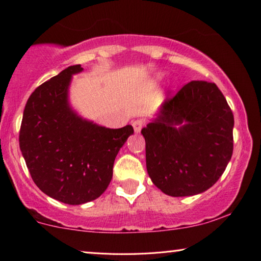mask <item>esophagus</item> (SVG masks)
<instances>
[{
    "mask_svg": "<svg viewBox=\"0 0 261 261\" xmlns=\"http://www.w3.org/2000/svg\"><path fill=\"white\" fill-rule=\"evenodd\" d=\"M144 124H146V120H144V119H137V120H135L134 123H133V126H134L135 133H140L141 128L144 126Z\"/></svg>",
    "mask_w": 261,
    "mask_h": 261,
    "instance_id": "obj_1",
    "label": "esophagus"
}]
</instances>
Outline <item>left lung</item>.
<instances>
[{
	"label": "left lung",
	"mask_w": 261,
	"mask_h": 261,
	"mask_svg": "<svg viewBox=\"0 0 261 261\" xmlns=\"http://www.w3.org/2000/svg\"><path fill=\"white\" fill-rule=\"evenodd\" d=\"M232 128V111L216 84H186L141 131L151 182L176 197L210 189L231 159Z\"/></svg>",
	"instance_id": "8db88e82"
}]
</instances>
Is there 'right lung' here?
<instances>
[{
    "label": "right lung",
    "mask_w": 261,
    "mask_h": 261,
    "mask_svg": "<svg viewBox=\"0 0 261 261\" xmlns=\"http://www.w3.org/2000/svg\"><path fill=\"white\" fill-rule=\"evenodd\" d=\"M83 68L70 66L36 88L22 114L19 144L36 186L53 199L82 204L107 189L115 156L131 125L107 128L82 119L71 110L67 90L72 74Z\"/></svg>",
    "instance_id": "right-lung-1"
}]
</instances>
